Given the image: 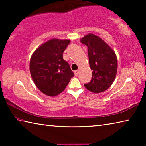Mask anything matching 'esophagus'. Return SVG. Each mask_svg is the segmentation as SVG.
Masks as SVG:
<instances>
[{
	"mask_svg": "<svg viewBox=\"0 0 146 146\" xmlns=\"http://www.w3.org/2000/svg\"><path fill=\"white\" fill-rule=\"evenodd\" d=\"M74 73H75V76H78V73H79V71L78 70H76L74 71Z\"/></svg>",
	"mask_w": 146,
	"mask_h": 146,
	"instance_id": "obj_1",
	"label": "esophagus"
}]
</instances>
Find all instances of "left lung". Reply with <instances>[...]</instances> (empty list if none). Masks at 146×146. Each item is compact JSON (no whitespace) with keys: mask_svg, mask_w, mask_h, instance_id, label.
<instances>
[{"mask_svg":"<svg viewBox=\"0 0 146 146\" xmlns=\"http://www.w3.org/2000/svg\"><path fill=\"white\" fill-rule=\"evenodd\" d=\"M80 42L88 47L92 78L84 86L95 93H102L111 86L117 71V58L114 51L95 35H86Z\"/></svg>","mask_w":146,"mask_h":146,"instance_id":"8db88e82","label":"left lung"}]
</instances>
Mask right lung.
Segmentation results:
<instances>
[{"label": "right lung", "instance_id": "1", "mask_svg": "<svg viewBox=\"0 0 146 146\" xmlns=\"http://www.w3.org/2000/svg\"><path fill=\"white\" fill-rule=\"evenodd\" d=\"M70 43V40L51 39L42 44L31 56V78L38 90L46 95H58L74 76L68 62L63 59V52Z\"/></svg>", "mask_w": 146, "mask_h": 146}]
</instances>
